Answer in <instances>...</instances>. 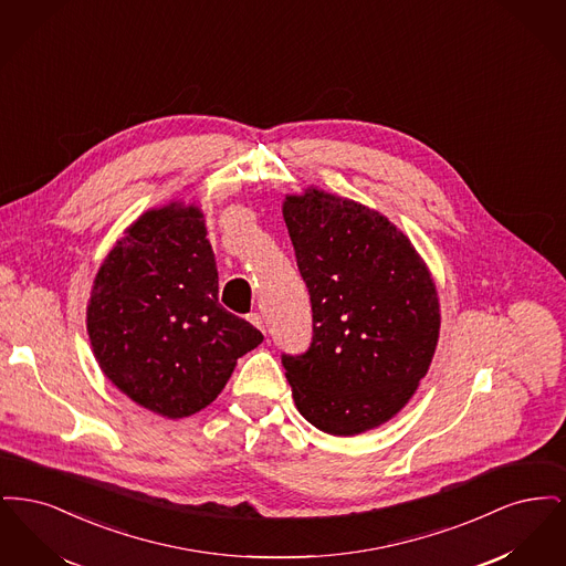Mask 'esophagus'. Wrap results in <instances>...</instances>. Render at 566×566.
<instances>
[{
	"mask_svg": "<svg viewBox=\"0 0 566 566\" xmlns=\"http://www.w3.org/2000/svg\"><path fill=\"white\" fill-rule=\"evenodd\" d=\"M248 323L254 324L256 328H261V331L265 333V323H263V316H261L259 312H250V314H248Z\"/></svg>",
	"mask_w": 566,
	"mask_h": 566,
	"instance_id": "1",
	"label": "esophagus"
}]
</instances>
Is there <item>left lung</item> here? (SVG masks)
I'll list each match as a JSON object with an SVG mask.
<instances>
[{
    "label": "left lung",
    "mask_w": 566,
    "mask_h": 566,
    "mask_svg": "<svg viewBox=\"0 0 566 566\" xmlns=\"http://www.w3.org/2000/svg\"><path fill=\"white\" fill-rule=\"evenodd\" d=\"M284 220L312 303V344L282 354L298 413L350 437L388 422L427 376L439 298L416 248L386 216L307 189Z\"/></svg>",
    "instance_id": "obj_1"
}]
</instances>
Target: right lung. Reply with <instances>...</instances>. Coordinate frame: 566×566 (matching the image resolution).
I'll use <instances>...</instances> for the list:
<instances>
[{
	"label": "right lung",
	"instance_id": "obj_1",
	"mask_svg": "<svg viewBox=\"0 0 566 566\" xmlns=\"http://www.w3.org/2000/svg\"><path fill=\"white\" fill-rule=\"evenodd\" d=\"M199 208L148 210L109 250L86 307L93 354L109 381L165 418L212 403L259 328L218 303V270Z\"/></svg>",
	"mask_w": 566,
	"mask_h": 566
}]
</instances>
